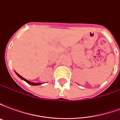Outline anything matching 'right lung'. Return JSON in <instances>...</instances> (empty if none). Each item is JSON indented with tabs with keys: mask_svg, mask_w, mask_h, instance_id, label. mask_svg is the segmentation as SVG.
<instances>
[{
	"mask_svg": "<svg viewBox=\"0 0 120 120\" xmlns=\"http://www.w3.org/2000/svg\"><path fill=\"white\" fill-rule=\"evenodd\" d=\"M15 73H16V75H17L19 77L20 79H22V80H23L24 81H25V82H26L28 84H30V85H31V86H40V85H42V84H43V83H34V82H30V81H28L27 80H26V78H23L22 76H21L19 74H18L17 73H16L15 72Z\"/></svg>",
	"mask_w": 120,
	"mask_h": 120,
	"instance_id": "obj_1",
	"label": "right lung"
}]
</instances>
